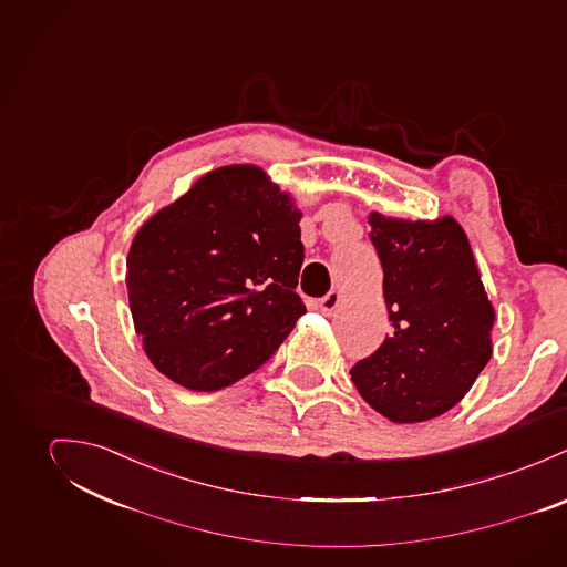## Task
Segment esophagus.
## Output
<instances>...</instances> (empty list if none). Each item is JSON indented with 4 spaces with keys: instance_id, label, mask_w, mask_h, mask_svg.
Here are the masks:
<instances>
[{
    "instance_id": "1",
    "label": "esophagus",
    "mask_w": 567,
    "mask_h": 567,
    "mask_svg": "<svg viewBox=\"0 0 567 567\" xmlns=\"http://www.w3.org/2000/svg\"><path fill=\"white\" fill-rule=\"evenodd\" d=\"M339 305H341V296L337 291H330L319 300V311L323 315H332L339 309Z\"/></svg>"
}]
</instances>
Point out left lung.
I'll list each match as a JSON object with an SVG mask.
<instances>
[{"mask_svg":"<svg viewBox=\"0 0 567 567\" xmlns=\"http://www.w3.org/2000/svg\"><path fill=\"white\" fill-rule=\"evenodd\" d=\"M393 326L350 377L361 398L395 424L450 411L492 359L494 307L463 228L452 219L370 215Z\"/></svg>","mask_w":567,"mask_h":567,"instance_id":"obj_1","label":"left lung"}]
</instances>
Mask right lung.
<instances>
[{"instance_id":"add662e5","label":"right lung","mask_w":567,"mask_h":567,"mask_svg":"<svg viewBox=\"0 0 567 567\" xmlns=\"http://www.w3.org/2000/svg\"><path fill=\"white\" fill-rule=\"evenodd\" d=\"M302 213L254 165L202 176L136 233L127 298L158 372L195 391L252 374L293 330Z\"/></svg>"}]
</instances>
